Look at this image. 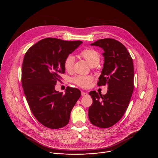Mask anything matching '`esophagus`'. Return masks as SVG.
Masks as SVG:
<instances>
[{"label": "esophagus", "mask_w": 158, "mask_h": 158, "mask_svg": "<svg viewBox=\"0 0 158 158\" xmlns=\"http://www.w3.org/2000/svg\"><path fill=\"white\" fill-rule=\"evenodd\" d=\"M88 95V92H81V96L82 97H86Z\"/></svg>", "instance_id": "obj_1"}]
</instances>
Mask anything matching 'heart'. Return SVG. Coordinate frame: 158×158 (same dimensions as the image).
<instances>
[{"mask_svg":"<svg viewBox=\"0 0 158 158\" xmlns=\"http://www.w3.org/2000/svg\"><path fill=\"white\" fill-rule=\"evenodd\" d=\"M80 55L88 63L92 66L94 65H97L100 62V56L99 53L93 49H85L82 50ZM75 58L73 55H69L65 58L64 61V68L68 72H70L73 66ZM92 80L90 76L85 75H77L72 78V81L75 85L83 88H87L90 86V83Z\"/></svg>","mask_w":158,"mask_h":158,"instance_id":"b5f03b06","label":"heart"}]
</instances>
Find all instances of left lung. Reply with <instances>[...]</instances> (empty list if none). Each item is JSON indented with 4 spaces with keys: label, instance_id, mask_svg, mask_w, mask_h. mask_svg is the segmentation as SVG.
<instances>
[{
    "label": "left lung",
    "instance_id": "1",
    "mask_svg": "<svg viewBox=\"0 0 158 158\" xmlns=\"http://www.w3.org/2000/svg\"><path fill=\"white\" fill-rule=\"evenodd\" d=\"M90 45L104 50L103 68L97 85H108L105 95L90 91L93 103L88 115L92 124L106 128L117 123L125 113L134 90L133 59L127 48L114 39L99 40Z\"/></svg>",
    "mask_w": 158,
    "mask_h": 158
}]
</instances>
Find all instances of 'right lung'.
Returning a JSON list of instances; mask_svg holds the SVG:
<instances>
[{
    "label": "right lung",
    "mask_w": 158,
    "mask_h": 158,
    "mask_svg": "<svg viewBox=\"0 0 158 158\" xmlns=\"http://www.w3.org/2000/svg\"><path fill=\"white\" fill-rule=\"evenodd\" d=\"M81 41H67L47 38L31 46L23 63L22 85L29 107L39 122L58 129L69 122L71 111L81 96L80 90L68 87L65 94L55 89L61 73H65L64 61Z\"/></svg>",
    "instance_id": "obj_1"
}]
</instances>
